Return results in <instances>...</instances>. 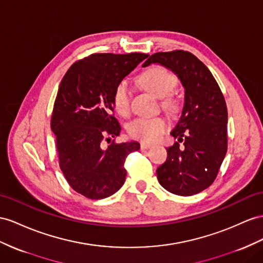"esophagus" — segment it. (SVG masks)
<instances>
[{
	"label": "esophagus",
	"mask_w": 263,
	"mask_h": 263,
	"mask_svg": "<svg viewBox=\"0 0 263 263\" xmlns=\"http://www.w3.org/2000/svg\"><path fill=\"white\" fill-rule=\"evenodd\" d=\"M152 145L149 143H144V142H141V149L142 150H147V149H151Z\"/></svg>",
	"instance_id": "34e87169"
}]
</instances>
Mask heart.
Here are the masks:
<instances>
[{
	"label": "heart",
	"mask_w": 263,
	"mask_h": 263,
	"mask_svg": "<svg viewBox=\"0 0 263 263\" xmlns=\"http://www.w3.org/2000/svg\"><path fill=\"white\" fill-rule=\"evenodd\" d=\"M139 83L154 97L162 99L161 106L164 111L170 114L178 112V101L170 94L178 83L177 77L172 72L161 66L149 67L139 77ZM113 106L122 117L130 113V89L125 81H121L114 89ZM166 127L167 123L163 118H138L127 125V132L132 138L143 142H154L162 136Z\"/></svg>",
	"instance_id": "heart-1"
}]
</instances>
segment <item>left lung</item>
Returning <instances> with one entry per match:
<instances>
[{"label": "left lung", "instance_id": "1", "mask_svg": "<svg viewBox=\"0 0 263 263\" xmlns=\"http://www.w3.org/2000/svg\"><path fill=\"white\" fill-rule=\"evenodd\" d=\"M154 63L177 74L184 87L182 113L171 131L178 142L166 147V161L157 169L158 180L171 193L193 196L213 183L226 157V101L212 73L192 53L158 52L142 66Z\"/></svg>", "mask_w": 263, "mask_h": 263}]
</instances>
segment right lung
<instances>
[{
    "mask_svg": "<svg viewBox=\"0 0 263 263\" xmlns=\"http://www.w3.org/2000/svg\"><path fill=\"white\" fill-rule=\"evenodd\" d=\"M147 57L91 54L74 63L59 86L51 129L57 138L60 167L72 189L85 198H107L125 182V159L140 144L110 142L121 132L113 116V92ZM104 139L111 143L107 147Z\"/></svg>",
    "mask_w": 263,
    "mask_h": 263,
    "instance_id": "add662e5",
    "label": "right lung"
}]
</instances>
